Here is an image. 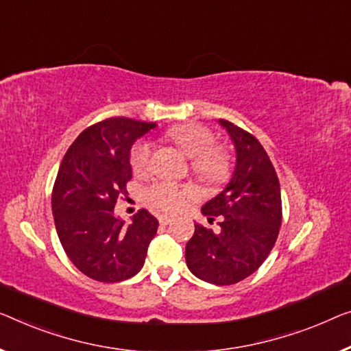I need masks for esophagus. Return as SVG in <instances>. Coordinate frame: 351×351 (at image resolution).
<instances>
[{
  "label": "esophagus",
  "mask_w": 351,
  "mask_h": 351,
  "mask_svg": "<svg viewBox=\"0 0 351 351\" xmlns=\"http://www.w3.org/2000/svg\"><path fill=\"white\" fill-rule=\"evenodd\" d=\"M171 221H173V217H171V216H159L160 226H169Z\"/></svg>",
  "instance_id": "esophagus-1"
}]
</instances>
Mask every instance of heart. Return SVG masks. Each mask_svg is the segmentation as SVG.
I'll return each instance as SVG.
<instances>
[{
	"instance_id": "obj_1",
	"label": "heart",
	"mask_w": 351,
	"mask_h": 351,
	"mask_svg": "<svg viewBox=\"0 0 351 351\" xmlns=\"http://www.w3.org/2000/svg\"><path fill=\"white\" fill-rule=\"evenodd\" d=\"M169 137L180 146L187 158H191L192 171L206 182H221L230 173V158L226 149L214 146V135L198 124H181L171 128ZM153 145L149 140H138L130 149V167L137 175H143L149 169ZM195 189L187 184L159 181L146 187L143 198L148 205L162 211H180Z\"/></svg>"
}]
</instances>
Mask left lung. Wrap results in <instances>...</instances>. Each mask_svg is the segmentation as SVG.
<instances>
[{
  "instance_id": "1",
  "label": "left lung",
  "mask_w": 351,
  "mask_h": 351,
  "mask_svg": "<svg viewBox=\"0 0 351 351\" xmlns=\"http://www.w3.org/2000/svg\"><path fill=\"white\" fill-rule=\"evenodd\" d=\"M237 153L233 175L223 191L202 208L219 233L200 223L186 244V263L198 279L232 285L257 271L268 257L282 222L280 186L276 170L254 135L219 119Z\"/></svg>"
}]
</instances>
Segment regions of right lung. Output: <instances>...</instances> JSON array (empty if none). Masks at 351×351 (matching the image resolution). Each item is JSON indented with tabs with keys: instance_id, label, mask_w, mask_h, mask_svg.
<instances>
[{
	"instance_id": "obj_1",
	"label": "right lung",
	"mask_w": 351,
	"mask_h": 351,
	"mask_svg": "<svg viewBox=\"0 0 351 351\" xmlns=\"http://www.w3.org/2000/svg\"><path fill=\"white\" fill-rule=\"evenodd\" d=\"M156 128L110 118L83 130L62 159L51 193V213L62 249L83 274L121 282L143 268L158 219L142 209L125 223L114 216L118 197L132 178L130 149Z\"/></svg>"
}]
</instances>
